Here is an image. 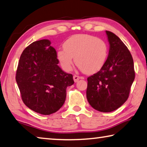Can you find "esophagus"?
Returning <instances> with one entry per match:
<instances>
[{
  "label": "esophagus",
  "instance_id": "1",
  "mask_svg": "<svg viewBox=\"0 0 147 147\" xmlns=\"http://www.w3.org/2000/svg\"><path fill=\"white\" fill-rule=\"evenodd\" d=\"M82 78H83L82 77H80V76H77V75H74V76H73V79H74V82H78V80H80V79H82Z\"/></svg>",
  "mask_w": 147,
  "mask_h": 147
}]
</instances>
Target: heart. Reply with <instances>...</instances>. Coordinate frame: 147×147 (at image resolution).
Returning <instances> with one entry per match:
<instances>
[{
    "label": "heart",
    "instance_id": "1",
    "mask_svg": "<svg viewBox=\"0 0 147 147\" xmlns=\"http://www.w3.org/2000/svg\"><path fill=\"white\" fill-rule=\"evenodd\" d=\"M108 46L103 39L89 34H78L65 42L64 48L60 49L57 57L62 68L70 71L75 63L86 74L99 71L107 59Z\"/></svg>",
    "mask_w": 147,
    "mask_h": 147
}]
</instances>
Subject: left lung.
Listing matches in <instances>:
<instances>
[{
	"mask_svg": "<svg viewBox=\"0 0 147 147\" xmlns=\"http://www.w3.org/2000/svg\"><path fill=\"white\" fill-rule=\"evenodd\" d=\"M109 42L107 59L100 71L88 78L86 97L95 110H116L129 97L135 79L134 60L126 46L115 34L106 31Z\"/></svg>",
	"mask_w": 147,
	"mask_h": 147,
	"instance_id": "left-lung-1",
	"label": "left lung"
}]
</instances>
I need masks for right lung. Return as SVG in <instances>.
<instances>
[{
  "label": "right lung",
  "instance_id": "obj_1",
  "mask_svg": "<svg viewBox=\"0 0 147 147\" xmlns=\"http://www.w3.org/2000/svg\"><path fill=\"white\" fill-rule=\"evenodd\" d=\"M47 39L35 41L21 55L16 80L23 103L44 115L57 112L66 99V90L73 85L71 74L58 66L55 48Z\"/></svg>",
  "mask_w": 147,
  "mask_h": 147
}]
</instances>
